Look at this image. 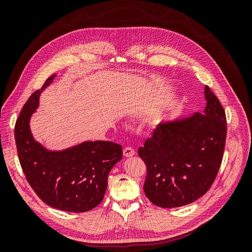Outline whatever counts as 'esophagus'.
<instances>
[{"instance_id": "1", "label": "esophagus", "mask_w": 252, "mask_h": 252, "mask_svg": "<svg viewBox=\"0 0 252 252\" xmlns=\"http://www.w3.org/2000/svg\"><path fill=\"white\" fill-rule=\"evenodd\" d=\"M123 155L126 158H131L135 155V151L131 147H126L123 149Z\"/></svg>"}]
</instances>
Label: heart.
Listing matches in <instances>:
<instances>
[{"label": "heart", "mask_w": 252, "mask_h": 252, "mask_svg": "<svg viewBox=\"0 0 252 252\" xmlns=\"http://www.w3.org/2000/svg\"><path fill=\"white\" fill-rule=\"evenodd\" d=\"M152 124H154L155 126H157L158 125V122H156V121H154V122H152Z\"/></svg>", "instance_id": "heart-1"}]
</instances>
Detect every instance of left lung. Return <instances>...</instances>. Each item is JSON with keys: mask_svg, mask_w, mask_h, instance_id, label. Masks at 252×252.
<instances>
[{"mask_svg": "<svg viewBox=\"0 0 252 252\" xmlns=\"http://www.w3.org/2000/svg\"><path fill=\"white\" fill-rule=\"evenodd\" d=\"M202 114H182L163 121L139 148L147 166L144 192L162 208L185 206L203 196L222 163L226 116L218 97L204 87Z\"/></svg>", "mask_w": 252, "mask_h": 252, "instance_id": "obj_1", "label": "left lung"}]
</instances>
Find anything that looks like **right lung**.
Wrapping results in <instances>:
<instances>
[{
    "label": "right lung",
    "instance_id": "obj_1",
    "mask_svg": "<svg viewBox=\"0 0 252 252\" xmlns=\"http://www.w3.org/2000/svg\"><path fill=\"white\" fill-rule=\"evenodd\" d=\"M56 77L47 79L23 106L14 127L19 159L29 185L44 203L68 212H85L102 202L108 174L123 150L108 141H84L52 150L33 138L30 119L39 107L41 94Z\"/></svg>",
    "mask_w": 252,
    "mask_h": 252
}]
</instances>
